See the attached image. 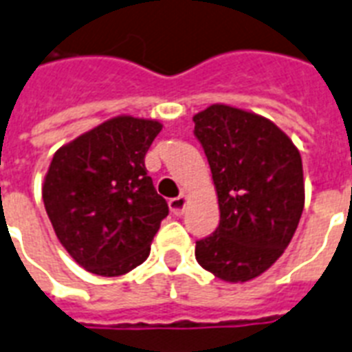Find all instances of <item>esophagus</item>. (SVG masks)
I'll return each mask as SVG.
<instances>
[{"mask_svg":"<svg viewBox=\"0 0 352 352\" xmlns=\"http://www.w3.org/2000/svg\"><path fill=\"white\" fill-rule=\"evenodd\" d=\"M186 204H188V199L184 197V195H179V197L171 199L170 201V210L173 212V215L181 217V215L186 212Z\"/></svg>","mask_w":352,"mask_h":352,"instance_id":"34e87169","label":"esophagus"}]
</instances>
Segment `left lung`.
I'll return each mask as SVG.
<instances>
[{
  "label": "left lung",
  "mask_w": 352,
  "mask_h": 352,
  "mask_svg": "<svg viewBox=\"0 0 352 352\" xmlns=\"http://www.w3.org/2000/svg\"><path fill=\"white\" fill-rule=\"evenodd\" d=\"M214 179L221 221L195 243L199 265L243 283L270 268L289 246L305 204L301 155L268 118L214 104L193 117Z\"/></svg>",
  "instance_id": "left-lung-1"
}]
</instances>
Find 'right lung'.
<instances>
[{
  "instance_id": "right-lung-1",
  "label": "right lung",
  "mask_w": 352,
  "mask_h": 352,
  "mask_svg": "<svg viewBox=\"0 0 352 352\" xmlns=\"http://www.w3.org/2000/svg\"><path fill=\"white\" fill-rule=\"evenodd\" d=\"M162 126L115 117L58 149L43 182V204L63 248L98 276H122L149 256L168 215L144 157Z\"/></svg>"
}]
</instances>
